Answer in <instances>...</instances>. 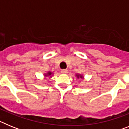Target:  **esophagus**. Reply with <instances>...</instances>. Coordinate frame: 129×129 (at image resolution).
<instances>
[{"mask_svg":"<svg viewBox=\"0 0 129 129\" xmlns=\"http://www.w3.org/2000/svg\"><path fill=\"white\" fill-rule=\"evenodd\" d=\"M61 73H62V74H67V73H68V70H67V69H62V70H61Z\"/></svg>","mask_w":129,"mask_h":129,"instance_id":"1","label":"esophagus"}]
</instances>
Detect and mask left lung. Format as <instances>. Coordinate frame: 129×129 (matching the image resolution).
I'll return each mask as SVG.
<instances>
[{
  "mask_svg": "<svg viewBox=\"0 0 129 129\" xmlns=\"http://www.w3.org/2000/svg\"><path fill=\"white\" fill-rule=\"evenodd\" d=\"M77 77H77V78H79V76H78V75H77ZM80 77H82V76H80Z\"/></svg>",
  "mask_w": 129,
  "mask_h": 129,
  "instance_id": "8db88e82",
  "label": "left lung"
}]
</instances>
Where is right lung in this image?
<instances>
[{
  "label": "right lung",
  "mask_w": 129,
  "mask_h": 129,
  "mask_svg": "<svg viewBox=\"0 0 129 129\" xmlns=\"http://www.w3.org/2000/svg\"><path fill=\"white\" fill-rule=\"evenodd\" d=\"M51 74H52V73H51V72L48 73V75H51Z\"/></svg>",
  "instance_id": "add662e5"
}]
</instances>
